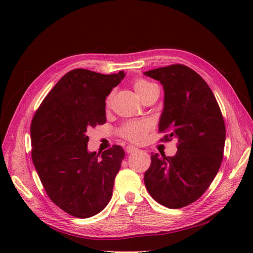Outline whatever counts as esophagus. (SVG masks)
<instances>
[{
	"label": "esophagus",
	"mask_w": 253,
	"mask_h": 253,
	"mask_svg": "<svg viewBox=\"0 0 253 253\" xmlns=\"http://www.w3.org/2000/svg\"><path fill=\"white\" fill-rule=\"evenodd\" d=\"M126 153H134V152H137L138 151V149H137L136 147H134V145H131V144H127L126 147Z\"/></svg>",
	"instance_id": "1"
}]
</instances>
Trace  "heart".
<instances>
[{
    "instance_id": "b5f03b06",
    "label": "heart",
    "mask_w": 253,
    "mask_h": 253,
    "mask_svg": "<svg viewBox=\"0 0 253 253\" xmlns=\"http://www.w3.org/2000/svg\"><path fill=\"white\" fill-rule=\"evenodd\" d=\"M154 87H156L154 83H151L145 79L138 78L134 80L133 82V88L141 99L147 96ZM110 100L111 96H109L108 99H106V104L110 103ZM151 127V121L147 119L129 120L125 122V124L119 127L118 133L121 137H124V138L129 141L141 142L145 138V135L150 131Z\"/></svg>"
}]
</instances>
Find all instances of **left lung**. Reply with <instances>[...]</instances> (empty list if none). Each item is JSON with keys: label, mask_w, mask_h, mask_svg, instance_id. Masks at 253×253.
Here are the masks:
<instances>
[{"label": "left lung", "mask_w": 253, "mask_h": 253, "mask_svg": "<svg viewBox=\"0 0 253 253\" xmlns=\"http://www.w3.org/2000/svg\"><path fill=\"white\" fill-rule=\"evenodd\" d=\"M144 75L164 85L158 131L168 134L162 140H178L175 156L151 153L144 185L157 203L179 209L197 201L218 172L226 139L224 118L208 84L190 67L172 64Z\"/></svg>", "instance_id": "left-lung-1"}]
</instances>
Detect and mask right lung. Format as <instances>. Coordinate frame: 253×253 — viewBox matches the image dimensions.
<instances>
[{
	"label": "right lung",
	"mask_w": 253,
	"mask_h": 253,
	"mask_svg": "<svg viewBox=\"0 0 253 253\" xmlns=\"http://www.w3.org/2000/svg\"><path fill=\"white\" fill-rule=\"evenodd\" d=\"M125 75L76 68L58 81L33 117L37 173L51 202L75 217L96 215L112 197L125 151L114 144L101 154L89 153L86 132L106 122L105 98Z\"/></svg>",
	"instance_id": "1"
}]
</instances>
